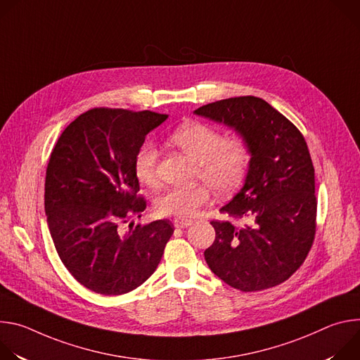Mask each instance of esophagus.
Wrapping results in <instances>:
<instances>
[{
	"label": "esophagus",
	"mask_w": 360,
	"mask_h": 360,
	"mask_svg": "<svg viewBox=\"0 0 360 360\" xmlns=\"http://www.w3.org/2000/svg\"><path fill=\"white\" fill-rule=\"evenodd\" d=\"M191 224H192V221H189V219H181V218L174 219V226L175 228H188Z\"/></svg>",
	"instance_id": "34e87169"
}]
</instances>
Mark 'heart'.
Returning <instances> with one entry per match:
<instances>
[{
	"label": "heart",
	"mask_w": 360,
	"mask_h": 360,
	"mask_svg": "<svg viewBox=\"0 0 360 360\" xmlns=\"http://www.w3.org/2000/svg\"><path fill=\"white\" fill-rule=\"evenodd\" d=\"M168 139L199 164L198 178L208 181L218 195H229L242 185L250 160L243 141L236 138L226 139L219 129L199 121L176 127ZM158 157V148L150 142H145L138 148L132 167L136 179L142 185H157ZM207 184L202 182L191 188H169L164 191L155 200V212L161 217H192L211 199V187Z\"/></svg>",
	"instance_id": "1"
}]
</instances>
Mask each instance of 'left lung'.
Masks as SVG:
<instances>
[{"label":"left lung","mask_w":360,"mask_h":360,"mask_svg":"<svg viewBox=\"0 0 360 360\" xmlns=\"http://www.w3.org/2000/svg\"><path fill=\"white\" fill-rule=\"evenodd\" d=\"M196 115L233 128L250 153L242 189L212 221L211 271L242 292L274 288L304 262L316 232L315 168L300 131L258 96L221 99Z\"/></svg>","instance_id":"left-lung-1"}]
</instances>
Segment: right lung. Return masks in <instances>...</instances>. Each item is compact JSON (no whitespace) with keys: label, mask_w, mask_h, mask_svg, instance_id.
<instances>
[{"label":"right lung","mask_w":360,"mask_h":360,"mask_svg":"<svg viewBox=\"0 0 360 360\" xmlns=\"http://www.w3.org/2000/svg\"><path fill=\"white\" fill-rule=\"evenodd\" d=\"M167 118L94 108L64 129L51 152L44 195L49 233L68 272L95 293L124 295L141 286L155 272L174 233L168 219L121 231L146 208L138 195L135 153Z\"/></svg>","instance_id":"1"}]
</instances>
